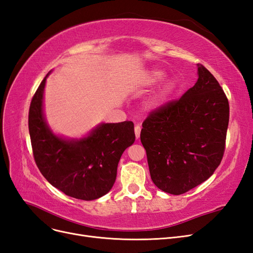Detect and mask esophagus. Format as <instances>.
Instances as JSON below:
<instances>
[{"mask_svg": "<svg viewBox=\"0 0 253 253\" xmlns=\"http://www.w3.org/2000/svg\"><path fill=\"white\" fill-rule=\"evenodd\" d=\"M135 136H136V138H139V136H140V131H141V126H139V125H137V126H135Z\"/></svg>", "mask_w": 253, "mask_h": 253, "instance_id": "34e87169", "label": "esophagus"}]
</instances>
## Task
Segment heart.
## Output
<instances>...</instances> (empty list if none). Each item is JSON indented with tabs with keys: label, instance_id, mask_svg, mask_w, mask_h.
<instances>
[{
	"label": "heart",
	"instance_id": "b5f03b06",
	"mask_svg": "<svg viewBox=\"0 0 253 253\" xmlns=\"http://www.w3.org/2000/svg\"><path fill=\"white\" fill-rule=\"evenodd\" d=\"M166 74L163 71H159V70H153L148 74V77H147V81L149 84H156L158 82L162 81L165 78ZM174 87V84L172 82H170L168 85L164 88V90L160 93V98H163L164 96H166L168 93H170L172 90V88Z\"/></svg>",
	"mask_w": 253,
	"mask_h": 253
}]
</instances>
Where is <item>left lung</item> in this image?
I'll list each match as a JSON object with an SVG mask.
<instances>
[{
	"mask_svg": "<svg viewBox=\"0 0 253 253\" xmlns=\"http://www.w3.org/2000/svg\"><path fill=\"white\" fill-rule=\"evenodd\" d=\"M197 67L194 86L153 110L140 133L153 182L174 195L208 179L225 153L228 99L214 76L204 65Z\"/></svg>",
	"mask_w": 253,
	"mask_h": 253,
	"instance_id": "8db88e82",
	"label": "left lung"
}]
</instances>
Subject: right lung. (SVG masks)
Instances as JSON below:
<instances>
[{
    "mask_svg": "<svg viewBox=\"0 0 253 253\" xmlns=\"http://www.w3.org/2000/svg\"><path fill=\"white\" fill-rule=\"evenodd\" d=\"M44 78L32 99L28 128L37 167L47 181L66 195L93 201L112 189L125 150L135 141L134 124H103L80 140L55 136L43 117Z\"/></svg>",
    "mask_w": 253,
    "mask_h": 253,
    "instance_id": "1",
    "label": "right lung"
}]
</instances>
